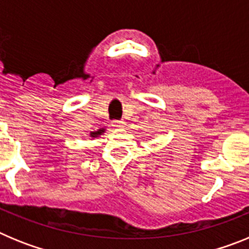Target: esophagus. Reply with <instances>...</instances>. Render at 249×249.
Wrapping results in <instances>:
<instances>
[{
	"label": "esophagus",
	"mask_w": 249,
	"mask_h": 249,
	"mask_svg": "<svg viewBox=\"0 0 249 249\" xmlns=\"http://www.w3.org/2000/svg\"><path fill=\"white\" fill-rule=\"evenodd\" d=\"M112 126H113L114 128H123V127H124V122H123V121H114V122L112 123Z\"/></svg>",
	"instance_id": "34e87169"
}]
</instances>
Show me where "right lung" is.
Segmentation results:
<instances>
[{"label": "right lung", "instance_id": "obj_1", "mask_svg": "<svg viewBox=\"0 0 249 249\" xmlns=\"http://www.w3.org/2000/svg\"><path fill=\"white\" fill-rule=\"evenodd\" d=\"M105 132H106V127H102V128L97 129V131H91L89 135V140H96V138H98L100 136H102Z\"/></svg>", "mask_w": 249, "mask_h": 249}]
</instances>
